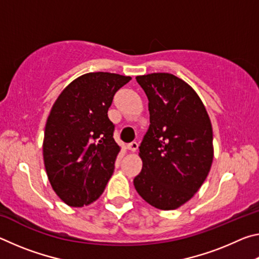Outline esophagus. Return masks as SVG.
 Masks as SVG:
<instances>
[{
	"label": "esophagus",
	"instance_id": "1",
	"mask_svg": "<svg viewBox=\"0 0 259 259\" xmlns=\"http://www.w3.org/2000/svg\"><path fill=\"white\" fill-rule=\"evenodd\" d=\"M126 147H128V150H129V151H131V152H135V151H137V148H138V143H137V142L129 143L128 145H126Z\"/></svg>",
	"mask_w": 259,
	"mask_h": 259
}]
</instances>
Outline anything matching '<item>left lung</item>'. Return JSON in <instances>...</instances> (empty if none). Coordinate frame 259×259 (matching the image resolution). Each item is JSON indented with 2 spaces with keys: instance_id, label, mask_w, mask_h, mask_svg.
<instances>
[{
  "instance_id": "1",
  "label": "left lung",
  "mask_w": 259,
  "mask_h": 259,
  "mask_svg": "<svg viewBox=\"0 0 259 259\" xmlns=\"http://www.w3.org/2000/svg\"><path fill=\"white\" fill-rule=\"evenodd\" d=\"M148 98L150 128L139 146L138 194L153 207L174 210L202 185L213 159L212 128L199 96L169 73L136 77Z\"/></svg>"
}]
</instances>
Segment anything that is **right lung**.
I'll use <instances>...</instances> for the list:
<instances>
[{
	"instance_id": "add662e5",
	"label": "right lung",
	"mask_w": 259,
	"mask_h": 259,
	"mask_svg": "<svg viewBox=\"0 0 259 259\" xmlns=\"http://www.w3.org/2000/svg\"><path fill=\"white\" fill-rule=\"evenodd\" d=\"M131 80L88 73L65 88L47 120L43 159L56 194L71 207L97 200L114 171L120 146L108 119L114 95Z\"/></svg>"
}]
</instances>
